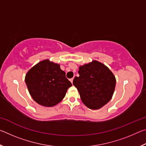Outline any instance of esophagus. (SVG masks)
<instances>
[{
    "mask_svg": "<svg viewBox=\"0 0 146 146\" xmlns=\"http://www.w3.org/2000/svg\"><path fill=\"white\" fill-rule=\"evenodd\" d=\"M70 81H71V83H73V78H70Z\"/></svg>",
    "mask_w": 146,
    "mask_h": 146,
    "instance_id": "obj_1",
    "label": "esophagus"
}]
</instances>
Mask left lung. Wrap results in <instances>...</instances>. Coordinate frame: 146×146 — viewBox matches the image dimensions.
<instances>
[{
  "mask_svg": "<svg viewBox=\"0 0 146 146\" xmlns=\"http://www.w3.org/2000/svg\"><path fill=\"white\" fill-rule=\"evenodd\" d=\"M79 76L73 84L80 94L82 102L88 108L97 110L111 99L115 91L114 75L103 64L94 60L79 68Z\"/></svg>",
  "mask_w": 146,
  "mask_h": 146,
  "instance_id": "1",
  "label": "left lung"
}]
</instances>
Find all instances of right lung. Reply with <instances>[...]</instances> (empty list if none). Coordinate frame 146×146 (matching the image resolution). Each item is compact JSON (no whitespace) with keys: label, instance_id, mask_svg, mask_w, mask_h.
Listing matches in <instances>:
<instances>
[{"label":"right lung","instance_id":"right-lung-1","mask_svg":"<svg viewBox=\"0 0 146 146\" xmlns=\"http://www.w3.org/2000/svg\"><path fill=\"white\" fill-rule=\"evenodd\" d=\"M25 82L33 99L46 107L60 102L68 89L72 86L60 65L49 60L41 61L33 66L27 73Z\"/></svg>","mask_w":146,"mask_h":146}]
</instances>
